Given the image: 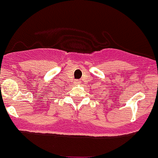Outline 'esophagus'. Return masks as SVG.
<instances>
[{"label": "esophagus", "instance_id": "1", "mask_svg": "<svg viewBox=\"0 0 158 158\" xmlns=\"http://www.w3.org/2000/svg\"><path fill=\"white\" fill-rule=\"evenodd\" d=\"M81 81H76V84H80Z\"/></svg>", "mask_w": 158, "mask_h": 158}]
</instances>
